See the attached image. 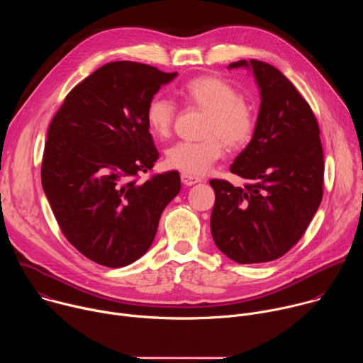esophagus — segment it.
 I'll list each match as a JSON object with an SVG mask.
<instances>
[{"instance_id":"esophagus-1","label":"esophagus","mask_w":363,"mask_h":363,"mask_svg":"<svg viewBox=\"0 0 363 363\" xmlns=\"http://www.w3.org/2000/svg\"><path fill=\"white\" fill-rule=\"evenodd\" d=\"M181 181H182L186 186H191V185H194V184L199 182V178H198V177H194V175H189V174L182 172V174H181Z\"/></svg>"}]
</instances>
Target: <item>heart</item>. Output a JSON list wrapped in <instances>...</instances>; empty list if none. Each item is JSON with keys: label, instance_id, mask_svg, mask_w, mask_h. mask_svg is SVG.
<instances>
[{"label": "heart", "instance_id": "b5f03b06", "mask_svg": "<svg viewBox=\"0 0 363 363\" xmlns=\"http://www.w3.org/2000/svg\"><path fill=\"white\" fill-rule=\"evenodd\" d=\"M178 96L188 106L206 112L202 140H182L165 153L169 168L201 177L224 157L225 143L230 147L247 145L255 130V116L251 106L228 82L216 76H199L185 82ZM177 108L162 96H153L146 105L145 121L152 136L165 139L171 135Z\"/></svg>", "mask_w": 363, "mask_h": 363}]
</instances>
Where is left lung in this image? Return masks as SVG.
<instances>
[{
  "mask_svg": "<svg viewBox=\"0 0 363 363\" xmlns=\"http://www.w3.org/2000/svg\"><path fill=\"white\" fill-rule=\"evenodd\" d=\"M262 93L251 142L230 171L244 188L211 179L216 203L211 234L217 247L241 264L267 263L298 242L323 196V147L316 116L293 83L274 66L251 59Z\"/></svg>",
  "mask_w": 363,
  "mask_h": 363,
  "instance_id": "8db88e82",
  "label": "left lung"
}]
</instances>
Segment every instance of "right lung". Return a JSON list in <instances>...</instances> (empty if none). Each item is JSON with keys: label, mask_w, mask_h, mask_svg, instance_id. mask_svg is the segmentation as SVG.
I'll return each instance as SVG.
<instances>
[{"label": "right lung", "mask_w": 363, "mask_h": 363, "mask_svg": "<svg viewBox=\"0 0 363 363\" xmlns=\"http://www.w3.org/2000/svg\"><path fill=\"white\" fill-rule=\"evenodd\" d=\"M177 74L108 63L70 90L48 126L44 192L67 241L100 266L118 269L142 257L181 191L177 171L139 181L160 157L146 105Z\"/></svg>", "instance_id": "add662e5"}]
</instances>
